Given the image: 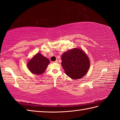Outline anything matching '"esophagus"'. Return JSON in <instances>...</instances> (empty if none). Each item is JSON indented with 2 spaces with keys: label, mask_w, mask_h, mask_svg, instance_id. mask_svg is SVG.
<instances>
[{
  "label": "esophagus",
  "mask_w": 120,
  "mask_h": 120,
  "mask_svg": "<svg viewBox=\"0 0 120 120\" xmlns=\"http://www.w3.org/2000/svg\"><path fill=\"white\" fill-rule=\"evenodd\" d=\"M58 62V60H56L55 61H54V62H53V63H57Z\"/></svg>",
  "instance_id": "esophagus-1"
}]
</instances>
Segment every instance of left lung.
Returning a JSON list of instances; mask_svg holds the SVG:
<instances>
[{"mask_svg": "<svg viewBox=\"0 0 120 120\" xmlns=\"http://www.w3.org/2000/svg\"><path fill=\"white\" fill-rule=\"evenodd\" d=\"M61 64L68 77L74 79L80 78L85 76L90 67V61L82 50L74 48L63 53Z\"/></svg>", "mask_w": 120, "mask_h": 120, "instance_id": "8db88e82", "label": "left lung"}]
</instances>
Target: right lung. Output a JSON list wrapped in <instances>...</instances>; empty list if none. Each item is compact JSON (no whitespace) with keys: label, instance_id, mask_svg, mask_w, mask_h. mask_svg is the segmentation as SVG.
Wrapping results in <instances>:
<instances>
[{"label":"right lung","instance_id":"add662e5","mask_svg":"<svg viewBox=\"0 0 120 120\" xmlns=\"http://www.w3.org/2000/svg\"><path fill=\"white\" fill-rule=\"evenodd\" d=\"M49 60L41 53H37L28 62L27 66L31 72L40 75L44 72L49 63Z\"/></svg>","mask_w":120,"mask_h":120}]
</instances>
